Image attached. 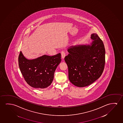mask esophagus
I'll return each mask as SVG.
<instances>
[{
  "label": "esophagus",
  "instance_id": "34e87169",
  "mask_svg": "<svg viewBox=\"0 0 123 123\" xmlns=\"http://www.w3.org/2000/svg\"><path fill=\"white\" fill-rule=\"evenodd\" d=\"M61 55H62V59H64V57L66 56V53L64 51H62L61 52Z\"/></svg>",
  "mask_w": 123,
  "mask_h": 123
}]
</instances>
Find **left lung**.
<instances>
[{"mask_svg": "<svg viewBox=\"0 0 123 123\" xmlns=\"http://www.w3.org/2000/svg\"><path fill=\"white\" fill-rule=\"evenodd\" d=\"M91 45L70 46L65 57L68 67V78L74 86L84 87L99 78L103 72L105 50L103 42L97 34L91 36Z\"/></svg>", "mask_w": 123, "mask_h": 123, "instance_id": "8db88e82", "label": "left lung"}]
</instances>
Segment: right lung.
<instances>
[{
  "instance_id": "obj_1",
  "label": "right lung",
  "mask_w": 123,
  "mask_h": 123,
  "mask_svg": "<svg viewBox=\"0 0 123 123\" xmlns=\"http://www.w3.org/2000/svg\"><path fill=\"white\" fill-rule=\"evenodd\" d=\"M61 54L59 53L28 60L21 51L18 58V66L29 85L36 88H45L52 83L55 70L61 61Z\"/></svg>"
}]
</instances>
